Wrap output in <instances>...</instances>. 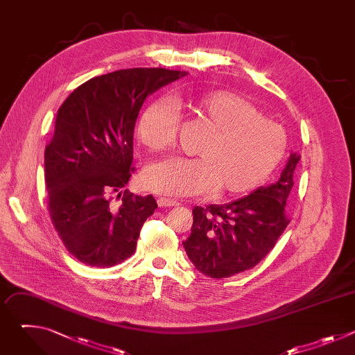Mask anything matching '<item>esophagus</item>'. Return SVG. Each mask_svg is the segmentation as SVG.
<instances>
[{"label": "esophagus", "instance_id": "34e87169", "mask_svg": "<svg viewBox=\"0 0 355 355\" xmlns=\"http://www.w3.org/2000/svg\"><path fill=\"white\" fill-rule=\"evenodd\" d=\"M157 204L160 208H171V207H177L178 202L174 199H168V198H159Z\"/></svg>", "mask_w": 355, "mask_h": 355}]
</instances>
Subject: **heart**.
<instances>
[{
    "label": "heart",
    "instance_id": "1",
    "mask_svg": "<svg viewBox=\"0 0 355 355\" xmlns=\"http://www.w3.org/2000/svg\"><path fill=\"white\" fill-rule=\"evenodd\" d=\"M175 104L199 118L211 133L198 146V157H171L151 166L143 175L151 191L170 196L247 193L259 188L285 156V129L234 92L185 94L175 98ZM178 122L171 103L156 101L141 114L137 137L151 153H163L175 143Z\"/></svg>",
    "mask_w": 355,
    "mask_h": 355
}]
</instances>
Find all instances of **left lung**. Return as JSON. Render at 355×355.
Here are the masks:
<instances>
[{"label": "left lung", "mask_w": 355, "mask_h": 355, "mask_svg": "<svg viewBox=\"0 0 355 355\" xmlns=\"http://www.w3.org/2000/svg\"><path fill=\"white\" fill-rule=\"evenodd\" d=\"M299 156L291 155L279 180L227 205L196 207L184 247L195 268L209 278H227L256 267L289 225L285 205Z\"/></svg>", "instance_id": "8db88e82"}]
</instances>
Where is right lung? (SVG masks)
<instances>
[{"label": "right lung", "mask_w": 355, "mask_h": 355, "mask_svg": "<svg viewBox=\"0 0 355 355\" xmlns=\"http://www.w3.org/2000/svg\"><path fill=\"white\" fill-rule=\"evenodd\" d=\"M181 76L162 67L118 70L85 81L59 108L44 148L47 211L83 264L110 268L135 252L143 223L157 208L153 195L121 191L135 173L136 119L148 94Z\"/></svg>", "instance_id": "right-lung-1"}]
</instances>
